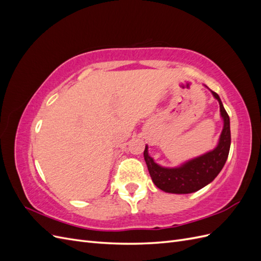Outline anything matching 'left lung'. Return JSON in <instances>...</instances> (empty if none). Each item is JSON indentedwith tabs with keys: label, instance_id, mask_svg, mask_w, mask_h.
I'll return each mask as SVG.
<instances>
[{
	"label": "left lung",
	"instance_id": "8db88e82",
	"mask_svg": "<svg viewBox=\"0 0 261 261\" xmlns=\"http://www.w3.org/2000/svg\"><path fill=\"white\" fill-rule=\"evenodd\" d=\"M207 87V86H206ZM220 105V114L223 120L217 147L202 155L194 158L176 168H164L154 162L148 153L146 145L144 156L150 176L154 185L161 191L171 194H191L210 184L223 169L231 147L230 117L218 93L210 90Z\"/></svg>",
	"mask_w": 261,
	"mask_h": 261
}]
</instances>
